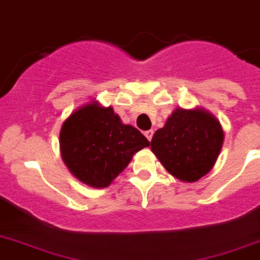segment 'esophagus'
<instances>
[{
  "label": "esophagus",
  "mask_w": 260,
  "mask_h": 260,
  "mask_svg": "<svg viewBox=\"0 0 260 260\" xmlns=\"http://www.w3.org/2000/svg\"><path fill=\"white\" fill-rule=\"evenodd\" d=\"M145 136H146V137H147V140L148 141H151V140H152V136H153V131H146V132H145Z\"/></svg>",
  "instance_id": "34e87169"
}]
</instances>
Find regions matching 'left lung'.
<instances>
[{
  "label": "left lung",
  "mask_w": 260,
  "mask_h": 260,
  "mask_svg": "<svg viewBox=\"0 0 260 260\" xmlns=\"http://www.w3.org/2000/svg\"><path fill=\"white\" fill-rule=\"evenodd\" d=\"M223 137L222 125L212 113L201 107H179L155 132L151 150L171 175L194 183L212 170Z\"/></svg>",
  "instance_id": "left-lung-1"
}]
</instances>
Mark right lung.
Masks as SVG:
<instances>
[{
    "instance_id": "right-lung-1",
    "label": "right lung",
    "mask_w": 260,
    "mask_h": 260,
    "mask_svg": "<svg viewBox=\"0 0 260 260\" xmlns=\"http://www.w3.org/2000/svg\"><path fill=\"white\" fill-rule=\"evenodd\" d=\"M147 138L124 124L112 107L92 100L63 122L59 150L75 178L92 188H107L124 170L133 155L148 147Z\"/></svg>"
}]
</instances>
